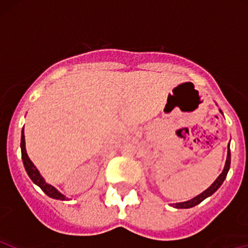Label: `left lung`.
Listing matches in <instances>:
<instances>
[{
    "instance_id": "left-lung-1",
    "label": "left lung",
    "mask_w": 248,
    "mask_h": 248,
    "mask_svg": "<svg viewBox=\"0 0 248 248\" xmlns=\"http://www.w3.org/2000/svg\"><path fill=\"white\" fill-rule=\"evenodd\" d=\"M221 111V110H220ZM222 113V111H221ZM229 166H231V151H229V145H228V153H227V160H226V165H225V169H223L222 173L220 174V176L216 178V181L214 182V183L208 187L205 191H203L202 194H200L199 196L194 197L192 200L190 201H186V202H181V203H176V204H172L174 208H178V209H187V208H192L195 207V205H197L199 203L202 202L203 200H205L207 197L212 196L214 192L216 191V190L218 189V187L221 186V184L223 183V181L226 179V177H227V173H228V170H229Z\"/></svg>"
}]
</instances>
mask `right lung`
<instances>
[{
	"instance_id": "add662e5",
	"label": "right lung",
	"mask_w": 248,
	"mask_h": 248,
	"mask_svg": "<svg viewBox=\"0 0 248 248\" xmlns=\"http://www.w3.org/2000/svg\"><path fill=\"white\" fill-rule=\"evenodd\" d=\"M21 155H22V161H23V165H25L26 172H27L28 176H30V178L33 181V183H35L36 186L40 187V189L43 190L46 195H47V196L52 197V199L62 200V201L67 200L64 195L61 194V192L56 189V187L49 186V184H47L45 181H44V178L41 177V174L39 173L38 170H36L34 164H33L32 161H31V159L28 158L27 152H26L25 134H23V131H22V135H21Z\"/></svg>"
}]
</instances>
